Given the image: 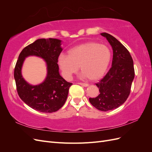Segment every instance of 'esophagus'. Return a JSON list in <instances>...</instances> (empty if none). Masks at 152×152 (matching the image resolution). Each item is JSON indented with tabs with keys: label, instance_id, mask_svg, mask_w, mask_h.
Masks as SVG:
<instances>
[{
	"label": "esophagus",
	"instance_id": "34e87169",
	"mask_svg": "<svg viewBox=\"0 0 152 152\" xmlns=\"http://www.w3.org/2000/svg\"><path fill=\"white\" fill-rule=\"evenodd\" d=\"M77 84H80V85H81V86H84V87H87V86H89L88 84L84 83V82H78Z\"/></svg>",
	"mask_w": 152,
	"mask_h": 152
}]
</instances>
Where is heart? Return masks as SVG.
Returning <instances> with one entry per match:
<instances>
[{"instance_id": "1", "label": "heart", "mask_w": 152, "mask_h": 152, "mask_svg": "<svg viewBox=\"0 0 152 152\" xmlns=\"http://www.w3.org/2000/svg\"><path fill=\"white\" fill-rule=\"evenodd\" d=\"M67 54L58 58L59 66L66 80L71 79L79 66L83 77L98 80L104 75L111 59V51L107 45L94 42L77 45L69 49Z\"/></svg>"}]
</instances>
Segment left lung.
<instances>
[{"label":"left lung","mask_w":152,"mask_h":152,"mask_svg":"<svg viewBox=\"0 0 152 152\" xmlns=\"http://www.w3.org/2000/svg\"><path fill=\"white\" fill-rule=\"evenodd\" d=\"M101 35L112 47V65L106 75L96 84L99 95L89 98V102L96 108L107 112L119 107L127 100L134 78V68L131 54L124 45L107 33Z\"/></svg>","instance_id":"1"}]
</instances>
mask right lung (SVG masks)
I'll return each instance as SVG.
<instances>
[{"instance_id": "1", "label": "right lung", "mask_w": 152, "mask_h": 152, "mask_svg": "<svg viewBox=\"0 0 152 152\" xmlns=\"http://www.w3.org/2000/svg\"><path fill=\"white\" fill-rule=\"evenodd\" d=\"M61 40L56 39H40L21 50L14 71L16 89L20 98L31 108L43 113L58 111L65 104L70 87L59 73L58 57L62 51ZM28 56H39L45 59L48 75L43 83L31 86L21 75V67L24 58Z\"/></svg>"}]
</instances>
